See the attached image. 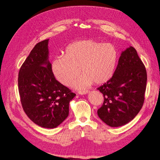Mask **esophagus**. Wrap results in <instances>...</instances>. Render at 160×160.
Wrapping results in <instances>:
<instances>
[{
  "label": "esophagus",
  "instance_id": "34e87169",
  "mask_svg": "<svg viewBox=\"0 0 160 160\" xmlns=\"http://www.w3.org/2000/svg\"><path fill=\"white\" fill-rule=\"evenodd\" d=\"M89 92V91H88V90H83V91H79V92H78L79 94H80V95H85V94H87V93H88Z\"/></svg>",
  "mask_w": 160,
  "mask_h": 160
}]
</instances>
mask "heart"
<instances>
[{
	"mask_svg": "<svg viewBox=\"0 0 160 160\" xmlns=\"http://www.w3.org/2000/svg\"><path fill=\"white\" fill-rule=\"evenodd\" d=\"M118 58V52L111 44L96 40H79L68 45L64 55L56 57L51 70L55 78L64 85H69L82 75L73 85L77 89L88 87L93 82L101 85L113 77Z\"/></svg>",
	"mask_w": 160,
	"mask_h": 160,
	"instance_id": "b5f03b06",
	"label": "heart"
}]
</instances>
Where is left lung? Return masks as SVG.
<instances>
[{"label": "left lung", "mask_w": 160, "mask_h": 160, "mask_svg": "<svg viewBox=\"0 0 160 160\" xmlns=\"http://www.w3.org/2000/svg\"><path fill=\"white\" fill-rule=\"evenodd\" d=\"M147 71L132 46L122 52L112 79L98 89L104 101L98 110L103 122L112 127L127 124L135 117L144 102Z\"/></svg>", "instance_id": "left-lung-1"}]
</instances>
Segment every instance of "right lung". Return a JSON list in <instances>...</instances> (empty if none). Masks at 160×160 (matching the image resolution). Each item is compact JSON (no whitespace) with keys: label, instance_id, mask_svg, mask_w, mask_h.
<instances>
[{"label":"right lung","instance_id":"obj_1","mask_svg":"<svg viewBox=\"0 0 160 160\" xmlns=\"http://www.w3.org/2000/svg\"><path fill=\"white\" fill-rule=\"evenodd\" d=\"M48 41L38 43L25 59L19 72L18 88L29 119L41 127L54 128L67 118L76 94L56 80L48 59Z\"/></svg>","mask_w":160,"mask_h":160}]
</instances>
